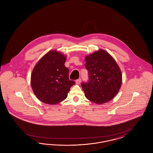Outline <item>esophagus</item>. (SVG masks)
<instances>
[{"label":"esophagus","mask_w":153,"mask_h":153,"mask_svg":"<svg viewBox=\"0 0 153 153\" xmlns=\"http://www.w3.org/2000/svg\"><path fill=\"white\" fill-rule=\"evenodd\" d=\"M81 82V79H79L76 80V83L77 84H80Z\"/></svg>","instance_id":"obj_1"}]
</instances>
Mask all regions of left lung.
I'll return each instance as SVG.
<instances>
[{"label": "left lung", "instance_id": "8db88e82", "mask_svg": "<svg viewBox=\"0 0 153 153\" xmlns=\"http://www.w3.org/2000/svg\"><path fill=\"white\" fill-rule=\"evenodd\" d=\"M89 80L82 82L85 97L96 104L108 102L121 87L122 76L117 62L108 53L99 49L85 57Z\"/></svg>", "mask_w": 153, "mask_h": 153}]
</instances>
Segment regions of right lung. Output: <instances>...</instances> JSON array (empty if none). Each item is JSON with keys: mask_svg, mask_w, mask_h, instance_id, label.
<instances>
[{"mask_svg": "<svg viewBox=\"0 0 153 153\" xmlns=\"http://www.w3.org/2000/svg\"><path fill=\"white\" fill-rule=\"evenodd\" d=\"M65 61V56L53 50L44 55L34 66L31 76V85L40 101L54 105L67 97L75 82L69 79Z\"/></svg>", "mask_w": 153, "mask_h": 153, "instance_id": "obj_1", "label": "right lung"}]
</instances>
